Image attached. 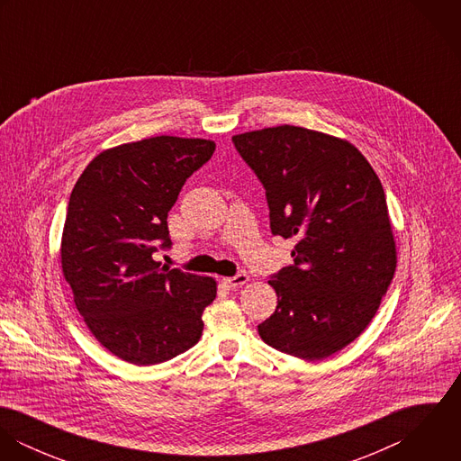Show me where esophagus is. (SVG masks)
Wrapping results in <instances>:
<instances>
[{
  "instance_id": "esophagus-1",
  "label": "esophagus",
  "mask_w": 461,
  "mask_h": 461,
  "mask_svg": "<svg viewBox=\"0 0 461 461\" xmlns=\"http://www.w3.org/2000/svg\"><path fill=\"white\" fill-rule=\"evenodd\" d=\"M247 282H249V275H247V273H238V275H234V276L223 278V284H225L227 287H240V285H243V284H247Z\"/></svg>"
}]
</instances>
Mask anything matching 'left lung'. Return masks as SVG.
<instances>
[{
	"mask_svg": "<svg viewBox=\"0 0 461 461\" xmlns=\"http://www.w3.org/2000/svg\"><path fill=\"white\" fill-rule=\"evenodd\" d=\"M266 190L273 236L296 238L294 263L267 280L278 303L258 330L271 348L321 360L375 318L394 276L382 183L346 140L296 126L232 136Z\"/></svg>",
	"mask_w": 461,
	"mask_h": 461,
	"instance_id": "8db88e82",
	"label": "left lung"
}]
</instances>
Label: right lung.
I'll return each instance as SVG.
<instances>
[{
  "mask_svg": "<svg viewBox=\"0 0 461 461\" xmlns=\"http://www.w3.org/2000/svg\"><path fill=\"white\" fill-rule=\"evenodd\" d=\"M214 141L154 136L108 149L79 176L67 207L62 269L92 335L134 366L167 362L195 346L216 298L211 276L168 269V211Z\"/></svg>",
  "mask_w": 461,
  "mask_h": 461,
  "instance_id": "obj_1",
  "label": "right lung"
}]
</instances>
